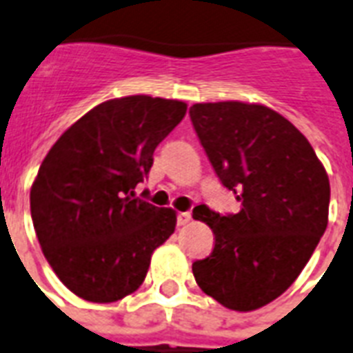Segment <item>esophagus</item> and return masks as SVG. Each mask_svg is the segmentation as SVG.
Here are the masks:
<instances>
[{"mask_svg":"<svg viewBox=\"0 0 353 353\" xmlns=\"http://www.w3.org/2000/svg\"><path fill=\"white\" fill-rule=\"evenodd\" d=\"M190 221H191L190 211H182V213H179V215H176V224H179V225L190 224Z\"/></svg>","mask_w":353,"mask_h":353,"instance_id":"obj_1","label":"esophagus"}]
</instances>
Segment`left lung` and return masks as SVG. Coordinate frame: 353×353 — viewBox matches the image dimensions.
<instances>
[{
    "mask_svg": "<svg viewBox=\"0 0 353 353\" xmlns=\"http://www.w3.org/2000/svg\"><path fill=\"white\" fill-rule=\"evenodd\" d=\"M190 117L216 176L241 202L239 213L193 210L215 233L211 255L193 262L194 281L225 308L252 312L283 295L319 244L328 174L303 132L270 107L194 103Z\"/></svg>",
    "mask_w": 353,
    "mask_h": 353,
    "instance_id": "left-lung-1",
    "label": "left lung"
}]
</instances>
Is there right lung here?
I'll return each mask as SVG.
<instances>
[{"label":"right lung","mask_w":353,"mask_h":353,"mask_svg":"<svg viewBox=\"0 0 353 353\" xmlns=\"http://www.w3.org/2000/svg\"><path fill=\"white\" fill-rule=\"evenodd\" d=\"M185 109L145 94L103 101L39 165L30 190L34 230L50 268L78 297L114 303L138 290L153 252L174 231V211L138 199L134 188Z\"/></svg>","instance_id":"right-lung-1"}]
</instances>
